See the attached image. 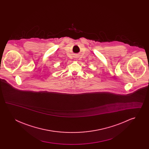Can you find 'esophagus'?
I'll list each match as a JSON object with an SVG mask.
<instances>
[{
	"instance_id": "1",
	"label": "esophagus",
	"mask_w": 149,
	"mask_h": 149,
	"mask_svg": "<svg viewBox=\"0 0 149 149\" xmlns=\"http://www.w3.org/2000/svg\"><path fill=\"white\" fill-rule=\"evenodd\" d=\"M76 58H77V57H76Z\"/></svg>"
}]
</instances>
